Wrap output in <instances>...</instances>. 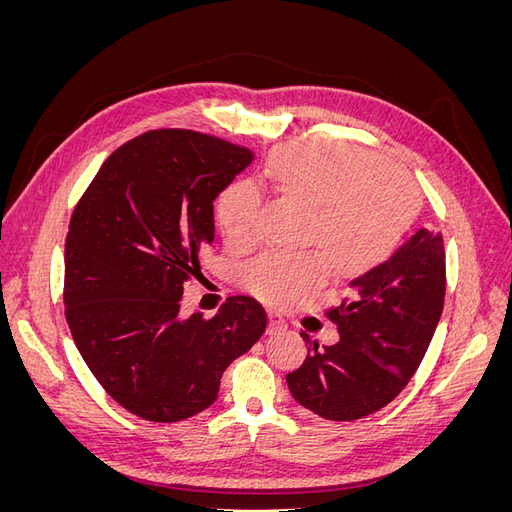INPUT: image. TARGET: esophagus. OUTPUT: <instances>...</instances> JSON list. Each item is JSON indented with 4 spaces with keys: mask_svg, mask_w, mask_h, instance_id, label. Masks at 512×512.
Returning <instances> with one entry per match:
<instances>
[{
    "mask_svg": "<svg viewBox=\"0 0 512 512\" xmlns=\"http://www.w3.org/2000/svg\"><path fill=\"white\" fill-rule=\"evenodd\" d=\"M286 327H288L286 318L280 312H275V309H271V312H269V333L284 331Z\"/></svg>",
    "mask_w": 512,
    "mask_h": 512,
    "instance_id": "esophagus-1",
    "label": "esophagus"
}]
</instances>
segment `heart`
I'll list each match as a JSON object with an SVG mask.
<instances>
[{
    "instance_id": "1",
    "label": "heart",
    "mask_w": 512,
    "mask_h": 512,
    "mask_svg": "<svg viewBox=\"0 0 512 512\" xmlns=\"http://www.w3.org/2000/svg\"><path fill=\"white\" fill-rule=\"evenodd\" d=\"M267 175L277 192L312 205L305 243L323 250H273L247 262L239 284L271 305L286 307L318 290L329 262L339 275L380 265L404 239L418 205L416 183L404 168L346 143L284 147L271 156ZM262 203L265 196L250 179L224 188L215 218L230 247L247 250L258 241Z\"/></svg>"
}]
</instances>
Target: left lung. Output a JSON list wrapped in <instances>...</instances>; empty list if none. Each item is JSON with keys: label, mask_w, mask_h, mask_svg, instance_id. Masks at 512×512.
<instances>
[{"label": "left lung", "mask_w": 512, "mask_h": 512, "mask_svg": "<svg viewBox=\"0 0 512 512\" xmlns=\"http://www.w3.org/2000/svg\"><path fill=\"white\" fill-rule=\"evenodd\" d=\"M444 258L440 232L418 228L389 260L352 280L350 297L327 309L339 342H314L303 365L286 376L292 397L329 421H356L391 404L436 333Z\"/></svg>", "instance_id": "1"}]
</instances>
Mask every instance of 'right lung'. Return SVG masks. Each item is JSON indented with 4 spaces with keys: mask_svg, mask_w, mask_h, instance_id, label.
<instances>
[{
    "mask_svg": "<svg viewBox=\"0 0 512 512\" xmlns=\"http://www.w3.org/2000/svg\"><path fill=\"white\" fill-rule=\"evenodd\" d=\"M252 160V149L203 132L151 130L113 151L74 207L68 327L102 389L145 421L209 408L224 369L267 329L252 297L228 299L213 318L179 312L213 243V200Z\"/></svg>",
    "mask_w": 512,
    "mask_h": 512,
    "instance_id": "right-lung-1",
    "label": "right lung"
}]
</instances>
